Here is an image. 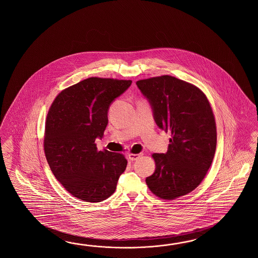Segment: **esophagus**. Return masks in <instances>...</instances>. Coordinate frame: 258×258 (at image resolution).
I'll return each mask as SVG.
<instances>
[{"label":"esophagus","instance_id":"1","mask_svg":"<svg viewBox=\"0 0 258 258\" xmlns=\"http://www.w3.org/2000/svg\"><path fill=\"white\" fill-rule=\"evenodd\" d=\"M128 156H129V159H131V160H137V159H138L139 158H141V157H142L143 154H129Z\"/></svg>","mask_w":258,"mask_h":258}]
</instances>
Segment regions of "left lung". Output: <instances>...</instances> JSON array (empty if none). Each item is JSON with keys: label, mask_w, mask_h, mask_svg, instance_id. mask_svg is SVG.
Wrapping results in <instances>:
<instances>
[{"label": "left lung", "mask_w": 258, "mask_h": 258, "mask_svg": "<svg viewBox=\"0 0 258 258\" xmlns=\"http://www.w3.org/2000/svg\"><path fill=\"white\" fill-rule=\"evenodd\" d=\"M137 85L157 125L171 133L168 151L152 155L156 170L146 182L162 199L185 196L201 183L213 161L217 129L211 106L199 88L176 77H152Z\"/></svg>", "instance_id": "left-lung-1"}]
</instances>
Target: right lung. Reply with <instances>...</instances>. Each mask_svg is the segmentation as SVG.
I'll use <instances>...</instances> for the list:
<instances>
[{"label": "right lung", "instance_id": "obj_1", "mask_svg": "<svg viewBox=\"0 0 258 258\" xmlns=\"http://www.w3.org/2000/svg\"><path fill=\"white\" fill-rule=\"evenodd\" d=\"M131 84L89 77L62 90L49 108L45 156L55 178L75 198L100 202L115 192L126 159L106 149L99 151L95 140L103 137L110 104Z\"/></svg>", "mask_w": 258, "mask_h": 258}]
</instances>
